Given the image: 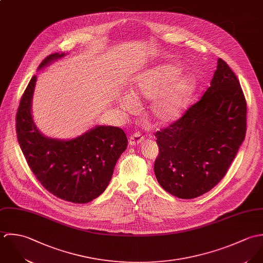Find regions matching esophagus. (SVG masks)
<instances>
[{
	"label": "esophagus",
	"mask_w": 263,
	"mask_h": 263,
	"mask_svg": "<svg viewBox=\"0 0 263 263\" xmlns=\"http://www.w3.org/2000/svg\"><path fill=\"white\" fill-rule=\"evenodd\" d=\"M144 140V137L140 133H135L129 138V144L130 145H137L141 143Z\"/></svg>",
	"instance_id": "34e87169"
}]
</instances>
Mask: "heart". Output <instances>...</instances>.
<instances>
[{
	"label": "heart",
	"mask_w": 263,
	"mask_h": 263,
	"mask_svg": "<svg viewBox=\"0 0 263 263\" xmlns=\"http://www.w3.org/2000/svg\"><path fill=\"white\" fill-rule=\"evenodd\" d=\"M180 71L177 66L162 65L141 72L133 79L130 92L134 98L153 99L159 95L151 107V116L157 124H166L177 119L196 88V80L190 75L168 85L177 78ZM121 105L125 110H129L134 106V102L125 98Z\"/></svg>",
	"instance_id": "obj_1"
}]
</instances>
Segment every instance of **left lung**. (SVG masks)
<instances>
[{"label": "left lung", "mask_w": 263, "mask_h": 263, "mask_svg": "<svg viewBox=\"0 0 263 263\" xmlns=\"http://www.w3.org/2000/svg\"><path fill=\"white\" fill-rule=\"evenodd\" d=\"M247 104L240 82L220 58L210 86L170 126L157 131L155 174L170 194L196 198L227 174L245 139Z\"/></svg>", "instance_id": "obj_1"}]
</instances>
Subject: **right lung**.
Wrapping results in <instances>:
<instances>
[{"label": "right lung", "mask_w": 263, "mask_h": 263, "mask_svg": "<svg viewBox=\"0 0 263 263\" xmlns=\"http://www.w3.org/2000/svg\"><path fill=\"white\" fill-rule=\"evenodd\" d=\"M64 53L48 55L39 69ZM36 77L24 90L16 114V133L27 164L40 183L53 195L73 203H87L107 187L116 162L127 147L125 132L99 126L75 139L45 137L36 129L30 105Z\"/></svg>", "instance_id": "obj_1"}]
</instances>
